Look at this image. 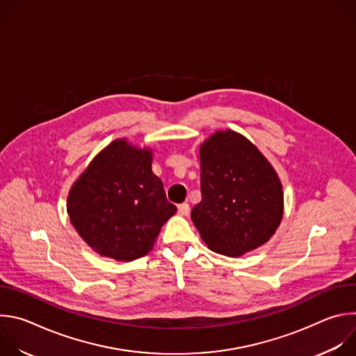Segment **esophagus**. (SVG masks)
Returning <instances> with one entry per match:
<instances>
[{"label": "esophagus", "instance_id": "34e87169", "mask_svg": "<svg viewBox=\"0 0 356 356\" xmlns=\"http://www.w3.org/2000/svg\"><path fill=\"white\" fill-rule=\"evenodd\" d=\"M177 211L180 216H187L190 213V206L187 204V202H181V204L177 206Z\"/></svg>", "mask_w": 356, "mask_h": 356}]
</instances>
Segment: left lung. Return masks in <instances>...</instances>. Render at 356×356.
<instances>
[{"mask_svg":"<svg viewBox=\"0 0 356 356\" xmlns=\"http://www.w3.org/2000/svg\"><path fill=\"white\" fill-rule=\"evenodd\" d=\"M201 201L191 220L207 246L242 257L266 243L283 218L282 183L243 135L217 131L200 146Z\"/></svg>","mask_w":356,"mask_h":356,"instance_id":"left-lung-1","label":"left lung"}]
</instances>
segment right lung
<instances>
[{
    "instance_id": "obj_1",
    "label": "right lung",
    "mask_w": 356,
    "mask_h": 356,
    "mask_svg": "<svg viewBox=\"0 0 356 356\" xmlns=\"http://www.w3.org/2000/svg\"><path fill=\"white\" fill-rule=\"evenodd\" d=\"M152 150L115 139L91 161L67 195L70 222L101 257H145L176 213L152 172Z\"/></svg>"
}]
</instances>
